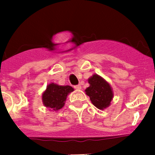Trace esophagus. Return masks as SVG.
<instances>
[{"mask_svg": "<svg viewBox=\"0 0 155 155\" xmlns=\"http://www.w3.org/2000/svg\"><path fill=\"white\" fill-rule=\"evenodd\" d=\"M74 88L76 89V90H80V89H81V85H74Z\"/></svg>", "mask_w": 155, "mask_h": 155, "instance_id": "esophagus-1", "label": "esophagus"}]
</instances>
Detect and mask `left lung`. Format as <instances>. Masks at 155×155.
Wrapping results in <instances>:
<instances>
[{"label":"left lung","mask_w":155,"mask_h":155,"mask_svg":"<svg viewBox=\"0 0 155 155\" xmlns=\"http://www.w3.org/2000/svg\"><path fill=\"white\" fill-rule=\"evenodd\" d=\"M88 82L90 86L87 87L85 92L92 104L100 109L109 107L113 97V93L109 84L97 74L89 78Z\"/></svg>","instance_id":"1"}]
</instances>
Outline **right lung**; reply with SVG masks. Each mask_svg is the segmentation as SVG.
Listing matches in <instances>:
<instances>
[{"label":"right lung","mask_w":155,"mask_h":155,"mask_svg":"<svg viewBox=\"0 0 155 155\" xmlns=\"http://www.w3.org/2000/svg\"><path fill=\"white\" fill-rule=\"evenodd\" d=\"M72 91L73 88L70 85L61 86L54 83L49 84L42 97L43 104L54 111L59 110L64 106L67 96Z\"/></svg>","instance_id":"1"}]
</instances>
